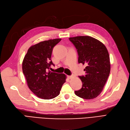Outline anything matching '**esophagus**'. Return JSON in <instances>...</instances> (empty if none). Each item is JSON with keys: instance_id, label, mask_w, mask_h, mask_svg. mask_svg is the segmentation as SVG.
Listing matches in <instances>:
<instances>
[{"instance_id": "obj_1", "label": "esophagus", "mask_w": 130, "mask_h": 130, "mask_svg": "<svg viewBox=\"0 0 130 130\" xmlns=\"http://www.w3.org/2000/svg\"><path fill=\"white\" fill-rule=\"evenodd\" d=\"M68 78H69V79H71V78H72L73 77V76H72V75H71V76H68Z\"/></svg>"}]
</instances>
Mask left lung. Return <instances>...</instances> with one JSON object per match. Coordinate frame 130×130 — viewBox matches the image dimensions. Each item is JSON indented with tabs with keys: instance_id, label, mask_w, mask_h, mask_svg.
<instances>
[{
	"instance_id": "left-lung-1",
	"label": "left lung",
	"mask_w": 130,
	"mask_h": 130,
	"mask_svg": "<svg viewBox=\"0 0 130 130\" xmlns=\"http://www.w3.org/2000/svg\"><path fill=\"white\" fill-rule=\"evenodd\" d=\"M76 48L79 63L86 66V75L78 76L82 87L75 91L77 96L86 100L97 97L102 91L110 72V57L104 44L92 37L78 36L70 38Z\"/></svg>"
}]
</instances>
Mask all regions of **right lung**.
<instances>
[{"label": "right lung", "instance_id": "1", "mask_svg": "<svg viewBox=\"0 0 130 130\" xmlns=\"http://www.w3.org/2000/svg\"><path fill=\"white\" fill-rule=\"evenodd\" d=\"M61 39H51L31 46L22 61V71L28 87L35 95L50 100L60 94L66 82L64 74L53 73L50 69L53 49Z\"/></svg>", "mask_w": 130, "mask_h": 130}]
</instances>
